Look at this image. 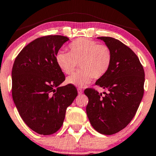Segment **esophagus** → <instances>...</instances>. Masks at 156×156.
Here are the masks:
<instances>
[{
    "mask_svg": "<svg viewBox=\"0 0 156 156\" xmlns=\"http://www.w3.org/2000/svg\"><path fill=\"white\" fill-rule=\"evenodd\" d=\"M77 90H78V94H82L83 93V90L81 88H78V89H77Z\"/></svg>",
    "mask_w": 156,
    "mask_h": 156,
    "instance_id": "34e87169",
    "label": "esophagus"
}]
</instances>
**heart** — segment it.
Segmentation results:
<instances>
[{
  "instance_id": "obj_1",
  "label": "heart",
  "mask_w": 156,
  "mask_h": 156,
  "mask_svg": "<svg viewBox=\"0 0 156 156\" xmlns=\"http://www.w3.org/2000/svg\"><path fill=\"white\" fill-rule=\"evenodd\" d=\"M69 52L60 51L55 56V61L64 73L74 72L78 63L80 69L68 77V83L77 87H85L93 78L104 76L111 68L112 53L105 45H98L94 41L79 38L69 45Z\"/></svg>"
}]
</instances>
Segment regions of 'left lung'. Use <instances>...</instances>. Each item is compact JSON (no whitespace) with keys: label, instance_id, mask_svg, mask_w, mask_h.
Segmentation results:
<instances>
[{"label":"left lung","instance_id":"1","mask_svg":"<svg viewBox=\"0 0 156 156\" xmlns=\"http://www.w3.org/2000/svg\"><path fill=\"white\" fill-rule=\"evenodd\" d=\"M98 38L111 50L112 63L95 85L108 92L102 96L94 89H86V113L96 131L113 135L125 128L136 115L144 93L145 73L138 56L127 45L111 37Z\"/></svg>","mask_w":156,"mask_h":156}]
</instances>
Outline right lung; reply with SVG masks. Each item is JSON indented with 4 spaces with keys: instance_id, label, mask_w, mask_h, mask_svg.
<instances>
[{
    "instance_id": "right-lung-1",
    "label": "right lung",
    "mask_w": 156,
    "mask_h": 156,
    "mask_svg": "<svg viewBox=\"0 0 156 156\" xmlns=\"http://www.w3.org/2000/svg\"><path fill=\"white\" fill-rule=\"evenodd\" d=\"M63 36H43L20 52L12 69V96L25 123L37 133L48 136L63 125L67 108L78 95L73 85L59 86L65 75L55 61Z\"/></svg>"
}]
</instances>
